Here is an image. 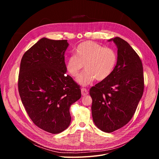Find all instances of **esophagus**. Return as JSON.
Wrapping results in <instances>:
<instances>
[{
	"label": "esophagus",
	"mask_w": 159,
	"mask_h": 159,
	"mask_svg": "<svg viewBox=\"0 0 159 159\" xmlns=\"http://www.w3.org/2000/svg\"><path fill=\"white\" fill-rule=\"evenodd\" d=\"M81 93H82V95L84 96L87 95L89 93H88V90L86 89L82 88V89H81Z\"/></svg>",
	"instance_id": "34e87169"
}]
</instances>
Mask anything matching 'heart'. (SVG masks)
I'll list each match as a JSON object with an SVG mask.
<instances>
[{"label":"heart","instance_id":"b5f03b06","mask_svg":"<svg viewBox=\"0 0 159 159\" xmlns=\"http://www.w3.org/2000/svg\"><path fill=\"white\" fill-rule=\"evenodd\" d=\"M117 59V54L113 49L87 41L78 45L75 55L67 58L65 65L68 72L74 77L79 75L84 65L85 70L77 81L86 86L96 79L101 81L107 79L114 71Z\"/></svg>","mask_w":159,"mask_h":159}]
</instances>
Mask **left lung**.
<instances>
[{"label": "left lung", "mask_w": 159, "mask_h": 159, "mask_svg": "<svg viewBox=\"0 0 159 159\" xmlns=\"http://www.w3.org/2000/svg\"><path fill=\"white\" fill-rule=\"evenodd\" d=\"M118 59L111 75L90 88L92 115L95 125L111 133L126 125L132 118L144 89L142 61L124 39L116 37Z\"/></svg>", "instance_id": "8db88e82"}]
</instances>
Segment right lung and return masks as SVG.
<instances>
[{"label": "right lung", "instance_id": "right-lung-1", "mask_svg": "<svg viewBox=\"0 0 159 159\" xmlns=\"http://www.w3.org/2000/svg\"><path fill=\"white\" fill-rule=\"evenodd\" d=\"M67 40L40 39L23 55L18 79L19 95L33 122L53 134L71 122L70 106L81 98V90L66 75Z\"/></svg>", "mask_w": 159, "mask_h": 159}]
</instances>
